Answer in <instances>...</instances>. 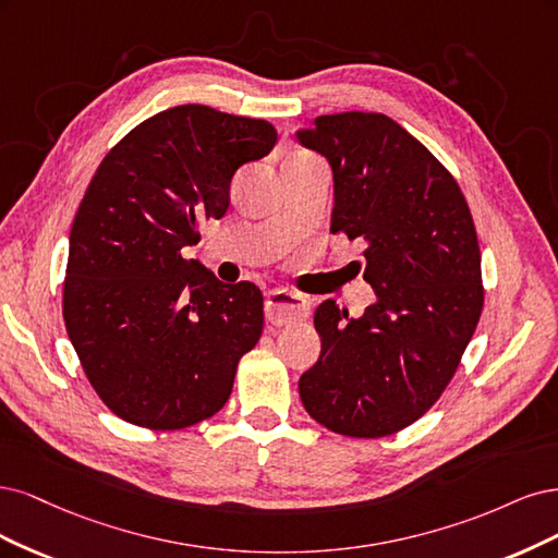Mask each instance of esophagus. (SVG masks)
Listing matches in <instances>:
<instances>
[{
    "instance_id": "esophagus-1",
    "label": "esophagus",
    "mask_w": 558,
    "mask_h": 558,
    "mask_svg": "<svg viewBox=\"0 0 558 558\" xmlns=\"http://www.w3.org/2000/svg\"><path fill=\"white\" fill-rule=\"evenodd\" d=\"M311 317V301L290 290H274L266 296V319L276 327L294 325Z\"/></svg>"
}]
</instances>
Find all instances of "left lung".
<instances>
[{"instance_id":"8db88e82","label":"left lung","mask_w":558,"mask_h":558,"mask_svg":"<svg viewBox=\"0 0 558 558\" xmlns=\"http://www.w3.org/2000/svg\"><path fill=\"white\" fill-rule=\"evenodd\" d=\"M296 138L331 165V231L366 241L364 280L377 296L356 319L333 299L319 303L322 352L301 375V401L333 434L391 436L440 399L475 333L473 215L452 173L383 113L319 116Z\"/></svg>"}]
</instances>
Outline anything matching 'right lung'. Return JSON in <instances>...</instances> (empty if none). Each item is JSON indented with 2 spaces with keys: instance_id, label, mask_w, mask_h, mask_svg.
<instances>
[{
  "instance_id": "1",
  "label": "right lung",
  "mask_w": 558,
  "mask_h": 558,
  "mask_svg": "<svg viewBox=\"0 0 558 558\" xmlns=\"http://www.w3.org/2000/svg\"><path fill=\"white\" fill-rule=\"evenodd\" d=\"M276 141L271 122L185 104L143 120L101 159L71 225L62 315L89 385L120 420L173 430L227 403L262 336L264 296L181 250L227 213L236 169Z\"/></svg>"
}]
</instances>
